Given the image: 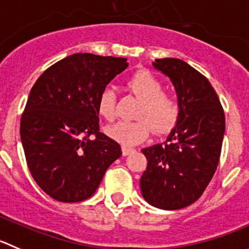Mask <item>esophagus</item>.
<instances>
[{"instance_id":"esophagus-1","label":"esophagus","mask_w":249,"mask_h":249,"mask_svg":"<svg viewBox=\"0 0 249 249\" xmlns=\"http://www.w3.org/2000/svg\"><path fill=\"white\" fill-rule=\"evenodd\" d=\"M122 151H123V156H127V155H130V153L134 152V151H135V150H134V148L126 147V146H123Z\"/></svg>"}]
</instances>
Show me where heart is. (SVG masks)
Wrapping results in <instances>:
<instances>
[{
  "mask_svg": "<svg viewBox=\"0 0 249 249\" xmlns=\"http://www.w3.org/2000/svg\"><path fill=\"white\" fill-rule=\"evenodd\" d=\"M127 86L142 99L135 122H118L107 129L109 138L124 146H134L148 138L151 124L156 134H166L177 124L180 114L178 99L169 93L162 92V83L156 76L146 70L135 72L127 80ZM117 94L110 87L102 90L98 98V113L107 120L115 117Z\"/></svg>",
  "mask_w": 249,
  "mask_h": 249,
  "instance_id": "heart-1",
  "label": "heart"
}]
</instances>
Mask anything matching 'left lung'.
Wrapping results in <instances>:
<instances>
[{"label":"left lung","instance_id":"left-lung-1","mask_svg":"<svg viewBox=\"0 0 249 249\" xmlns=\"http://www.w3.org/2000/svg\"><path fill=\"white\" fill-rule=\"evenodd\" d=\"M152 65L173 83L180 114L163 143L142 148L147 167L140 188L155 208L178 210L200 198L217 168L225 113L208 78L185 61L166 57Z\"/></svg>","mask_w":249,"mask_h":249}]
</instances>
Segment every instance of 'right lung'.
Here are the masks:
<instances>
[{"label":"right lung","instance_id":"right-lung-1","mask_svg":"<svg viewBox=\"0 0 249 249\" xmlns=\"http://www.w3.org/2000/svg\"><path fill=\"white\" fill-rule=\"evenodd\" d=\"M127 65L125 57L78 53L49 67L30 89L20 140L32 177L55 200L92 196L122 156L119 143L99 132L98 98Z\"/></svg>","mask_w":249,"mask_h":249}]
</instances>
